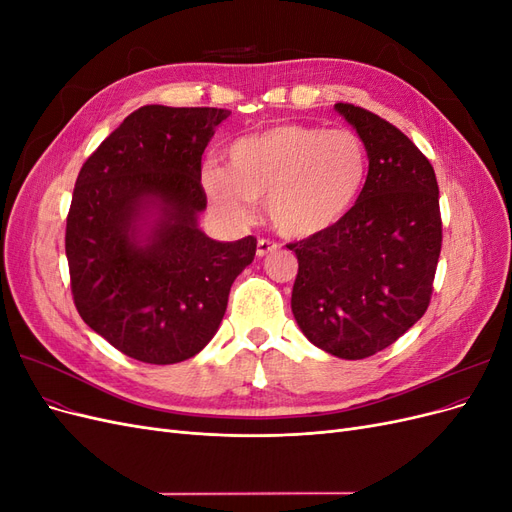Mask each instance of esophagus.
I'll list each match as a JSON object with an SVG mask.
<instances>
[{
	"mask_svg": "<svg viewBox=\"0 0 512 512\" xmlns=\"http://www.w3.org/2000/svg\"><path fill=\"white\" fill-rule=\"evenodd\" d=\"M275 250H280V243L269 241V239H260L258 245H256V256L262 258V256H267V254H271Z\"/></svg>",
	"mask_w": 512,
	"mask_h": 512,
	"instance_id": "34e87169",
	"label": "esophagus"
}]
</instances>
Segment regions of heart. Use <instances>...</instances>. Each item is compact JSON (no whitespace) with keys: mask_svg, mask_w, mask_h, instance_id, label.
Returning <instances> with one entry per match:
<instances>
[{"mask_svg":"<svg viewBox=\"0 0 512 512\" xmlns=\"http://www.w3.org/2000/svg\"><path fill=\"white\" fill-rule=\"evenodd\" d=\"M228 170L203 175L211 203L230 220H250L252 203H265L273 228L309 239L335 228L361 198L367 151L350 130L282 123L241 136L226 151Z\"/></svg>","mask_w":512,"mask_h":512,"instance_id":"b5f03b06","label":"heart"}]
</instances>
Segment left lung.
<instances>
[{
  "label": "left lung",
  "mask_w": 512,
  "mask_h": 512,
  "mask_svg": "<svg viewBox=\"0 0 512 512\" xmlns=\"http://www.w3.org/2000/svg\"><path fill=\"white\" fill-rule=\"evenodd\" d=\"M361 136L369 170L361 198L335 228L297 243L292 314L314 346L365 359L391 346L427 312L442 247L433 166L393 123L337 102Z\"/></svg>",
  "instance_id": "left-lung-1"
}]
</instances>
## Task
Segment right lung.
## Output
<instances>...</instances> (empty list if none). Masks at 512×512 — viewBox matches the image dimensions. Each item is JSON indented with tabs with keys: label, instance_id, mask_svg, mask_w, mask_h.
Masks as SVG:
<instances>
[{
	"label": "right lung",
	"instance_id": "obj_1",
	"mask_svg": "<svg viewBox=\"0 0 512 512\" xmlns=\"http://www.w3.org/2000/svg\"><path fill=\"white\" fill-rule=\"evenodd\" d=\"M226 108L147 104L91 153L66 222L74 305L136 361L192 359L218 331L256 239H209L200 162Z\"/></svg>",
	"mask_w": 512,
	"mask_h": 512
}]
</instances>
